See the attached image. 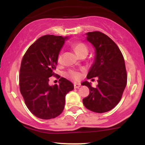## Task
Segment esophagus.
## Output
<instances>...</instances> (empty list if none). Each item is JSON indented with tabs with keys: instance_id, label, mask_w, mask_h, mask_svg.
Listing matches in <instances>:
<instances>
[{
	"instance_id": "esophagus-1",
	"label": "esophagus",
	"mask_w": 145,
	"mask_h": 145,
	"mask_svg": "<svg viewBox=\"0 0 145 145\" xmlns=\"http://www.w3.org/2000/svg\"><path fill=\"white\" fill-rule=\"evenodd\" d=\"M80 87V84H79V83H75L74 84L75 89H79Z\"/></svg>"
}]
</instances>
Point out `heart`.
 <instances>
[{
    "label": "heart",
    "mask_w": 145,
    "mask_h": 145,
    "mask_svg": "<svg viewBox=\"0 0 145 145\" xmlns=\"http://www.w3.org/2000/svg\"><path fill=\"white\" fill-rule=\"evenodd\" d=\"M74 49L78 55H80L81 53L84 52H88V48L86 47V45L81 42H78V43H76V44H74ZM62 58H63L62 54H60L59 56H58V61H59V62H61V61H62ZM66 76H67V77H69L74 80H78L80 78V75L79 73H78L77 71H75L73 70H69V71H67V72L66 73Z\"/></svg>",
    "instance_id": "b5f03b06"
}]
</instances>
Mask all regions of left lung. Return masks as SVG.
Listing matches in <instances>:
<instances>
[{
  "instance_id": "obj_1",
  "label": "left lung",
  "mask_w": 145,
  "mask_h": 145,
  "mask_svg": "<svg viewBox=\"0 0 145 145\" xmlns=\"http://www.w3.org/2000/svg\"><path fill=\"white\" fill-rule=\"evenodd\" d=\"M86 35V40L95 48L94 61L86 78L96 77L98 84L94 88L88 81L81 84L90 91L83 104L93 112H106L119 104L127 84L124 58L117 45L106 35L99 31Z\"/></svg>"
}]
</instances>
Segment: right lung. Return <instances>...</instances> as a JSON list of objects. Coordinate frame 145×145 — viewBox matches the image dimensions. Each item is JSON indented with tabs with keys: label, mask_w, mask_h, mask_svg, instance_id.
Masks as SVG:
<instances>
[{
	"label": "right lung",
	"mask_w": 145,
	"mask_h": 145,
	"mask_svg": "<svg viewBox=\"0 0 145 145\" xmlns=\"http://www.w3.org/2000/svg\"><path fill=\"white\" fill-rule=\"evenodd\" d=\"M69 37L44 35L33 43L22 60L20 89L32 114L41 119L56 117L63 112L65 96L74 89L70 81L61 77L59 84L49 85L54 76L58 56Z\"/></svg>",
	"instance_id": "right-lung-1"
}]
</instances>
